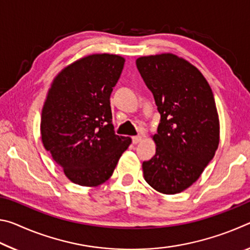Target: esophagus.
<instances>
[{
    "label": "esophagus",
    "mask_w": 250,
    "mask_h": 250,
    "mask_svg": "<svg viewBox=\"0 0 250 250\" xmlns=\"http://www.w3.org/2000/svg\"><path fill=\"white\" fill-rule=\"evenodd\" d=\"M142 141V135H135V137L132 138V142L134 145H137V143L141 142Z\"/></svg>",
    "instance_id": "1"
}]
</instances>
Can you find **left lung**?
<instances>
[{"label":"left lung","mask_w":250,"mask_h":250,"mask_svg":"<svg viewBox=\"0 0 250 250\" xmlns=\"http://www.w3.org/2000/svg\"><path fill=\"white\" fill-rule=\"evenodd\" d=\"M135 64L161 115L152 135L155 155L143 162V176L160 193H181L197 181L218 147L213 91L195 66L174 54L141 56Z\"/></svg>","instance_id":"left-lung-1"}]
</instances>
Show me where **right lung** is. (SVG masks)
Instances as JSON below:
<instances>
[{
	"mask_svg": "<svg viewBox=\"0 0 250 250\" xmlns=\"http://www.w3.org/2000/svg\"><path fill=\"white\" fill-rule=\"evenodd\" d=\"M125 58L92 54L54 78L42 110L44 147L73 183L95 188L112 175L129 137L115 133L110 95Z\"/></svg>",
	"mask_w": 250,
	"mask_h": 250,
	"instance_id": "1",
	"label": "right lung"
}]
</instances>
